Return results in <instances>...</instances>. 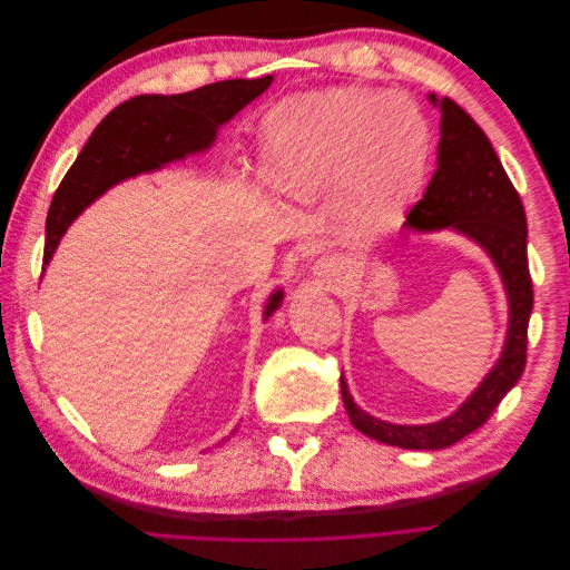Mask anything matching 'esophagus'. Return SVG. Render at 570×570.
Here are the masks:
<instances>
[{"label": "esophagus", "mask_w": 570, "mask_h": 570, "mask_svg": "<svg viewBox=\"0 0 570 570\" xmlns=\"http://www.w3.org/2000/svg\"><path fill=\"white\" fill-rule=\"evenodd\" d=\"M312 273L321 287L337 289L344 283V278H347V266H344V262L337 256H323L314 264Z\"/></svg>", "instance_id": "esophagus-1"}]
</instances>
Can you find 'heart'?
I'll use <instances>...</instances> for the list:
<instances>
[{"mask_svg":"<svg viewBox=\"0 0 570 570\" xmlns=\"http://www.w3.org/2000/svg\"><path fill=\"white\" fill-rule=\"evenodd\" d=\"M433 132L419 105L377 88H333L281 101L264 118L258 176L283 197L340 187L358 230H377L421 185Z\"/></svg>","mask_w":570,"mask_h":570,"instance_id":"b5f03b06","label":"heart"}]
</instances>
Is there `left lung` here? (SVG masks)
Returning a JSON list of instances; mask_svg holds the SVG:
<instances>
[{"label":"left lung","mask_w":570,"mask_h":570,"mask_svg":"<svg viewBox=\"0 0 570 570\" xmlns=\"http://www.w3.org/2000/svg\"><path fill=\"white\" fill-rule=\"evenodd\" d=\"M440 111L438 170L423 199L406 216L404 230H454L485 252L502 278L509 325L502 354L482 383L450 416L425 425H396L361 409L340 377L342 402L361 433L402 450H444L485 423L525 368L532 281L528 271V223L519 193L511 185L488 135L450 97L428 95Z\"/></svg>","instance_id":"1"}]
</instances>
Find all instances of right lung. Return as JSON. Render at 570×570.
Here are the masks:
<instances>
[{
	"mask_svg": "<svg viewBox=\"0 0 570 570\" xmlns=\"http://www.w3.org/2000/svg\"><path fill=\"white\" fill-rule=\"evenodd\" d=\"M271 82L273 76L220 80L183 95H140L116 107L95 128L51 199L45 266L68 226L109 187L206 151L218 128L264 95ZM281 304L283 289H275L266 302L264 318L273 316Z\"/></svg>",
	"mask_w": 570,
	"mask_h": 570,
	"instance_id": "right-lung-1",
	"label": "right lung"
}]
</instances>
